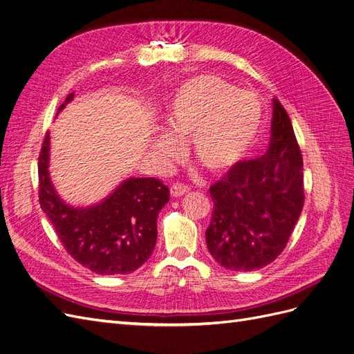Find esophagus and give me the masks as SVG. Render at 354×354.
I'll return each mask as SVG.
<instances>
[{
    "mask_svg": "<svg viewBox=\"0 0 354 354\" xmlns=\"http://www.w3.org/2000/svg\"><path fill=\"white\" fill-rule=\"evenodd\" d=\"M169 192H171V196L178 198V196H181V195L187 194V192H189V186H186L185 183H178V181H177V183L171 185Z\"/></svg>",
    "mask_w": 354,
    "mask_h": 354,
    "instance_id": "1",
    "label": "esophagus"
}]
</instances>
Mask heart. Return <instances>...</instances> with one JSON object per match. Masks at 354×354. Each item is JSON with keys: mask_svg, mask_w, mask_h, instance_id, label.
Masks as SVG:
<instances>
[{"mask_svg": "<svg viewBox=\"0 0 354 354\" xmlns=\"http://www.w3.org/2000/svg\"><path fill=\"white\" fill-rule=\"evenodd\" d=\"M264 106L259 94L239 90L217 75H199L181 84L168 106L167 128L187 140L190 155L209 173H223L248 155L260 136ZM164 134L155 142L156 152L178 156L181 147Z\"/></svg>", "mask_w": 354, "mask_h": 354, "instance_id": "b5f03b06", "label": "heart"}]
</instances>
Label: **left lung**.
<instances>
[{"label":"left lung","instance_id":"left-lung-1","mask_svg":"<svg viewBox=\"0 0 354 354\" xmlns=\"http://www.w3.org/2000/svg\"><path fill=\"white\" fill-rule=\"evenodd\" d=\"M207 246L221 267L252 272L285 250L304 205L303 155L282 103L273 99L267 152L241 160L209 187Z\"/></svg>","mask_w":354,"mask_h":354}]
</instances>
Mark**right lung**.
I'll list each match as a JSON object with an SVG mask.
<instances>
[{
    "label": "right lung",
    "mask_w": 354,
    "mask_h": 354,
    "mask_svg": "<svg viewBox=\"0 0 354 354\" xmlns=\"http://www.w3.org/2000/svg\"><path fill=\"white\" fill-rule=\"evenodd\" d=\"M71 93L59 111L71 102ZM48 131L38 158V198L68 254L97 274L137 270L156 243V218L169 201L155 177L128 178L99 205L72 208L56 195L48 177Z\"/></svg>",
    "instance_id": "add662e5"
}]
</instances>
